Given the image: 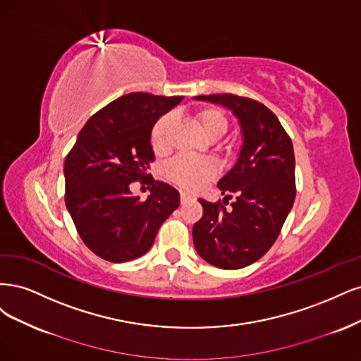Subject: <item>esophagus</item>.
<instances>
[{
  "mask_svg": "<svg viewBox=\"0 0 361 361\" xmlns=\"http://www.w3.org/2000/svg\"><path fill=\"white\" fill-rule=\"evenodd\" d=\"M180 200H181V202L189 201V200H192V195H189L188 192H180Z\"/></svg>",
  "mask_w": 361,
  "mask_h": 361,
  "instance_id": "1",
  "label": "esophagus"
}]
</instances>
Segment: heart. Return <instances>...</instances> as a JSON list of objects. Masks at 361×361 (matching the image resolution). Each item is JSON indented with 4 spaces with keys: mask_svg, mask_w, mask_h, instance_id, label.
Masks as SVG:
<instances>
[{
    "mask_svg": "<svg viewBox=\"0 0 361 361\" xmlns=\"http://www.w3.org/2000/svg\"><path fill=\"white\" fill-rule=\"evenodd\" d=\"M195 120L200 124L205 136L210 141H217L228 130V120L225 114L217 108H202L196 111ZM176 126V115L168 112L154 123L151 130V147L156 154H166L171 149V136ZM166 177L184 189H196L205 181L213 178L214 166L207 159H195L189 156H178L172 159L165 169Z\"/></svg>",
    "mask_w": 361,
    "mask_h": 361,
    "instance_id": "1",
    "label": "heart"
}]
</instances>
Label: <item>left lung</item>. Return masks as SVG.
<instances>
[{"label":"left lung","instance_id":"obj_1","mask_svg":"<svg viewBox=\"0 0 361 361\" xmlns=\"http://www.w3.org/2000/svg\"><path fill=\"white\" fill-rule=\"evenodd\" d=\"M222 104L235 115L243 145L235 165L219 180L222 202L197 200L204 208L193 225L200 257L224 270H237L262 258L277 240L295 200L293 141L262 103L234 94L196 96ZM229 192L238 200L226 208Z\"/></svg>","mask_w":361,"mask_h":361}]
</instances>
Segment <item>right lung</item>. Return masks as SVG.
<instances>
[{
    "instance_id": "obj_1",
    "label": "right lung",
    "mask_w": 361,
    "mask_h": 361,
    "mask_svg": "<svg viewBox=\"0 0 361 361\" xmlns=\"http://www.w3.org/2000/svg\"><path fill=\"white\" fill-rule=\"evenodd\" d=\"M181 100L130 92L96 112L79 132L64 161L66 207L97 257L109 262L142 257L178 208V190L147 171L154 161L153 126ZM139 179L152 185L145 202L130 192V183Z\"/></svg>"
}]
</instances>
